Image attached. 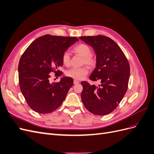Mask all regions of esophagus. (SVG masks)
<instances>
[{"mask_svg":"<svg viewBox=\"0 0 154 154\" xmlns=\"http://www.w3.org/2000/svg\"><path fill=\"white\" fill-rule=\"evenodd\" d=\"M80 83V82L79 81H78V80H74V85H76V84H78V83Z\"/></svg>","mask_w":154,"mask_h":154,"instance_id":"obj_1","label":"esophagus"}]
</instances>
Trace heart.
<instances>
[{
	"mask_svg": "<svg viewBox=\"0 0 154 154\" xmlns=\"http://www.w3.org/2000/svg\"><path fill=\"white\" fill-rule=\"evenodd\" d=\"M74 51L76 53L83 57V63L86 64L88 67H94L97 63V59L94 54H92V49L86 44H79L74 48ZM62 63L66 66H69L71 62L70 53L68 51H65L62 56ZM88 73V69L87 66L82 67H72L68 69L66 72V76L71 77L74 80H80L84 78Z\"/></svg>",
	"mask_w": 154,
	"mask_h": 154,
	"instance_id": "heart-1",
	"label": "heart"
}]
</instances>
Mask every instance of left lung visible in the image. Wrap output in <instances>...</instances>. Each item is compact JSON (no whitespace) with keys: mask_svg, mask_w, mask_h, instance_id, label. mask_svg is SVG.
<instances>
[{"mask_svg":"<svg viewBox=\"0 0 154 154\" xmlns=\"http://www.w3.org/2000/svg\"><path fill=\"white\" fill-rule=\"evenodd\" d=\"M80 39L94 48L96 67L90 80L97 85L82 82V101L92 114L105 116L119 105L128 89L130 65L122 49L109 37L103 35L80 36Z\"/></svg>","mask_w":154,"mask_h":154,"instance_id":"obj_1","label":"left lung"}]
</instances>
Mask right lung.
<instances>
[{
  "label": "right lung",
  "mask_w": 154,
  "mask_h": 154,
  "mask_svg": "<svg viewBox=\"0 0 154 154\" xmlns=\"http://www.w3.org/2000/svg\"><path fill=\"white\" fill-rule=\"evenodd\" d=\"M76 37L45 35L36 38L22 54L18 63L20 91L27 105L40 114L51 113L62 105L73 85L72 78L65 77L59 82H49L50 73H63L62 56Z\"/></svg>",
  "instance_id": "add662e5"
}]
</instances>
